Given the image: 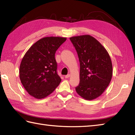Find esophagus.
I'll list each match as a JSON object with an SVG mask.
<instances>
[{"label": "esophagus", "mask_w": 135, "mask_h": 135, "mask_svg": "<svg viewBox=\"0 0 135 135\" xmlns=\"http://www.w3.org/2000/svg\"><path fill=\"white\" fill-rule=\"evenodd\" d=\"M70 76H71L70 74H67V75L65 76V78H68L69 77H70Z\"/></svg>", "instance_id": "obj_1"}]
</instances>
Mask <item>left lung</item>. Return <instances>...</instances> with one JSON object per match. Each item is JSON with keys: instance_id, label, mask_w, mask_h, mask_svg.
I'll use <instances>...</instances> for the list:
<instances>
[{"instance_id": "1", "label": "left lung", "mask_w": 135, "mask_h": 135, "mask_svg": "<svg viewBox=\"0 0 135 135\" xmlns=\"http://www.w3.org/2000/svg\"><path fill=\"white\" fill-rule=\"evenodd\" d=\"M70 39L80 63V81L76 92L86 100L96 99L111 81L113 71L110 57L105 47L90 35L71 37Z\"/></svg>"}]
</instances>
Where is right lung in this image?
Listing matches in <instances>:
<instances>
[{"instance_id":"right-lung-1","label":"right lung","mask_w":135,"mask_h":135,"mask_svg":"<svg viewBox=\"0 0 135 135\" xmlns=\"http://www.w3.org/2000/svg\"><path fill=\"white\" fill-rule=\"evenodd\" d=\"M67 40L46 37L30 47L24 55L19 69L20 79L29 95L43 99L53 92L61 79L57 74L55 53Z\"/></svg>"}]
</instances>
